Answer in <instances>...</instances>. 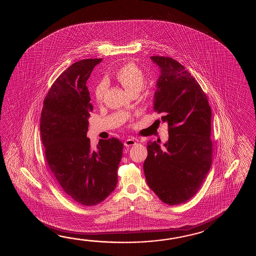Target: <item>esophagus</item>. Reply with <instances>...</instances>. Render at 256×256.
Listing matches in <instances>:
<instances>
[{"mask_svg":"<svg viewBox=\"0 0 256 256\" xmlns=\"http://www.w3.org/2000/svg\"><path fill=\"white\" fill-rule=\"evenodd\" d=\"M136 140H134V139H132V138L126 139V141H124V146H136Z\"/></svg>","mask_w":256,"mask_h":256,"instance_id":"obj_1","label":"esophagus"}]
</instances>
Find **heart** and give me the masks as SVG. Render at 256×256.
Wrapping results in <instances>:
<instances>
[{
	"label": "heart",
	"instance_id": "obj_1",
	"mask_svg": "<svg viewBox=\"0 0 256 256\" xmlns=\"http://www.w3.org/2000/svg\"><path fill=\"white\" fill-rule=\"evenodd\" d=\"M116 78L130 95L140 92L146 83L144 71L134 63H127L126 65L122 66L116 72ZM107 86V82L102 80L95 88L94 95L98 102L102 100Z\"/></svg>",
	"mask_w": 256,
	"mask_h": 256
}]
</instances>
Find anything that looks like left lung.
I'll return each mask as SVG.
<instances>
[{
    "label": "left lung",
    "instance_id": "left-lung-1",
    "mask_svg": "<svg viewBox=\"0 0 256 256\" xmlns=\"http://www.w3.org/2000/svg\"><path fill=\"white\" fill-rule=\"evenodd\" d=\"M160 76L154 110L168 124V140L147 142V185L169 205L185 203L200 188L212 166V110L207 96L184 66L171 58H150Z\"/></svg>",
    "mask_w": 256,
    "mask_h": 256
}]
</instances>
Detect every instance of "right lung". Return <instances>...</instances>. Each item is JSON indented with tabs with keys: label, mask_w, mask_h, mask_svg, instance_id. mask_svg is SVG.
Listing matches in <instances>:
<instances>
[{
	"label": "right lung",
	"mask_w": 256,
	"mask_h": 256,
	"mask_svg": "<svg viewBox=\"0 0 256 256\" xmlns=\"http://www.w3.org/2000/svg\"><path fill=\"white\" fill-rule=\"evenodd\" d=\"M102 61L80 60L64 71L44 98L40 119L49 168L66 193L85 206L104 202L114 190L124 149L117 138L100 140L92 148L87 137L93 106L86 83Z\"/></svg>",
	"instance_id": "obj_1"
}]
</instances>
